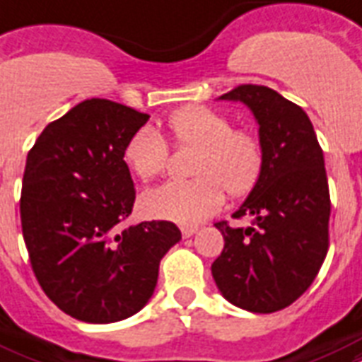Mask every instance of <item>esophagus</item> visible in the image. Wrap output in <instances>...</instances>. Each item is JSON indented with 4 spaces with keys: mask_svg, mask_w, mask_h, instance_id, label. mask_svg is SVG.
<instances>
[{
    "mask_svg": "<svg viewBox=\"0 0 362 362\" xmlns=\"http://www.w3.org/2000/svg\"><path fill=\"white\" fill-rule=\"evenodd\" d=\"M193 233H197V226H184L182 228V235L184 237H192Z\"/></svg>",
    "mask_w": 362,
    "mask_h": 362,
    "instance_id": "esophagus-1",
    "label": "esophagus"
}]
</instances>
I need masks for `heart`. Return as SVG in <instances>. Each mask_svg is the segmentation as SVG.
I'll return each instance as SVG.
<instances>
[{
	"instance_id": "obj_1",
	"label": "heart",
	"mask_w": 362,
	"mask_h": 362,
	"mask_svg": "<svg viewBox=\"0 0 362 362\" xmlns=\"http://www.w3.org/2000/svg\"><path fill=\"white\" fill-rule=\"evenodd\" d=\"M176 146L197 148L192 175L186 182H167L142 195V209L153 218L192 226L214 214L224 203V185L231 195H245L262 175L264 150L260 138L247 129H231V121L209 106L176 110L167 119ZM127 167L150 182L163 175L169 161V144L153 127H140L123 148Z\"/></svg>"
}]
</instances>
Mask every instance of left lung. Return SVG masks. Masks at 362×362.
Masks as SVG:
<instances>
[{
  "mask_svg": "<svg viewBox=\"0 0 362 362\" xmlns=\"http://www.w3.org/2000/svg\"><path fill=\"white\" fill-rule=\"evenodd\" d=\"M220 100L243 102L258 121L262 175L233 218L218 222L224 250L212 264L222 296L241 310H285L310 288L328 250V193L325 157L310 117L294 102L264 85H239Z\"/></svg>",
  "mask_w": 362,
  "mask_h": 362,
  "instance_id": "obj_1",
  "label": "left lung"
}]
</instances>
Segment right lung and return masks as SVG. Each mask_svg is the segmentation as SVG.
Instances as JSON below:
<instances>
[{
  "label": "right lung",
  "instance_id": "1",
  "mask_svg": "<svg viewBox=\"0 0 362 362\" xmlns=\"http://www.w3.org/2000/svg\"><path fill=\"white\" fill-rule=\"evenodd\" d=\"M148 119L90 98L49 123L28 151L21 222L30 264L51 302L77 321L138 313L156 291L159 262L182 239L167 220L119 226L136 197L123 148Z\"/></svg>",
  "mask_w": 362,
  "mask_h": 362
}]
</instances>
